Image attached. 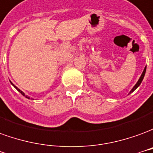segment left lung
Instances as JSON below:
<instances>
[{
	"label": "left lung",
	"mask_w": 153,
	"mask_h": 153,
	"mask_svg": "<svg viewBox=\"0 0 153 153\" xmlns=\"http://www.w3.org/2000/svg\"><path fill=\"white\" fill-rule=\"evenodd\" d=\"M145 72H146V67H145V68H144L143 71V73H142V75H141V76H140V78H139V80L137 81V82L136 83V84H135V85H134V87H133V89L131 90L129 93H132L133 91H135V90H136V89H137V87H138V86L140 85V84L142 83V82H143V80L144 76H145Z\"/></svg>",
	"instance_id": "8db88e82"
}]
</instances>
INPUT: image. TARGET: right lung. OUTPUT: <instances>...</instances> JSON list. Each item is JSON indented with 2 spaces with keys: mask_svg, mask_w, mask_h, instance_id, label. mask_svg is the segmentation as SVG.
<instances>
[{
  "mask_svg": "<svg viewBox=\"0 0 153 153\" xmlns=\"http://www.w3.org/2000/svg\"><path fill=\"white\" fill-rule=\"evenodd\" d=\"M10 83H11V85H13V86H14V87H15V88H16V90H17V91H19V93H21V95H23V96H25V97H26V98H28V99H30V97H28V96H25V93H24V92H23V91H20V90H19V88H18V87H16V85H14V84H13L12 82H10Z\"/></svg>",
  "mask_w": 153,
  "mask_h": 153,
  "instance_id": "add662e5",
  "label": "right lung"
}]
</instances>
